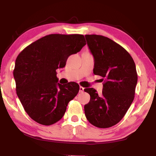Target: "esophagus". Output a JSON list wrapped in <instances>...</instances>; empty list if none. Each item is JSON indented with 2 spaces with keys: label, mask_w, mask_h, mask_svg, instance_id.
Returning <instances> with one entry per match:
<instances>
[{
  "label": "esophagus",
  "mask_w": 156,
  "mask_h": 156,
  "mask_svg": "<svg viewBox=\"0 0 156 156\" xmlns=\"http://www.w3.org/2000/svg\"><path fill=\"white\" fill-rule=\"evenodd\" d=\"M83 91H84V88L83 87L80 86V88H79V92H80V93H83Z\"/></svg>",
  "instance_id": "1"
}]
</instances>
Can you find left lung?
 <instances>
[{
    "label": "left lung",
    "instance_id": "1",
    "mask_svg": "<svg viewBox=\"0 0 156 156\" xmlns=\"http://www.w3.org/2000/svg\"><path fill=\"white\" fill-rule=\"evenodd\" d=\"M94 57V73L104 80L102 94L93 88L84 89L90 101L84 113L91 125L109 128L122 119L134 99L138 74L131 55L119 44L107 37L85 35Z\"/></svg>",
    "mask_w": 156,
    "mask_h": 156
}]
</instances>
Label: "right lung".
<instances>
[{"mask_svg":"<svg viewBox=\"0 0 156 156\" xmlns=\"http://www.w3.org/2000/svg\"><path fill=\"white\" fill-rule=\"evenodd\" d=\"M86 44L81 34H49L34 42L18 55L14 77L16 94L31 119L51 125L63 117L67 105L79 91L71 82L58 83L56 69L63 68L68 57Z\"/></svg>","mask_w":156,"mask_h":156,"instance_id":"1","label":"right lung"}]
</instances>
